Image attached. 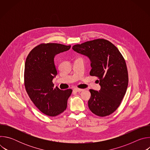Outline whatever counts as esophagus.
<instances>
[{
    "instance_id": "esophagus-1",
    "label": "esophagus",
    "mask_w": 150,
    "mask_h": 150,
    "mask_svg": "<svg viewBox=\"0 0 150 150\" xmlns=\"http://www.w3.org/2000/svg\"><path fill=\"white\" fill-rule=\"evenodd\" d=\"M83 91L82 89H80V88H75L74 89V91H75V92H81Z\"/></svg>"
}]
</instances>
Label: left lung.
Wrapping results in <instances>:
<instances>
[{"instance_id":"left-lung-1","label":"left lung","mask_w":150,"mask_h":150,"mask_svg":"<svg viewBox=\"0 0 150 150\" xmlns=\"http://www.w3.org/2000/svg\"><path fill=\"white\" fill-rule=\"evenodd\" d=\"M72 49L90 59V75L100 81L99 91L90 90V110L100 117L110 115L118 108L127 88L128 73L123 56L111 42L102 38L74 45Z\"/></svg>"}]
</instances>
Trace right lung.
<instances>
[{
    "mask_svg": "<svg viewBox=\"0 0 150 150\" xmlns=\"http://www.w3.org/2000/svg\"><path fill=\"white\" fill-rule=\"evenodd\" d=\"M71 45L58 43H42L28 54L24 70L26 91L34 105L42 113L56 116L65 111L72 90H61L54 87L53 79L57 72L54 56L70 49Z\"/></svg>",
    "mask_w": 150,
    "mask_h": 150,
    "instance_id": "obj_1",
    "label": "right lung"
}]
</instances>
